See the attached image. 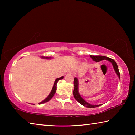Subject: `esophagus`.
<instances>
[{"mask_svg":"<svg viewBox=\"0 0 135 135\" xmlns=\"http://www.w3.org/2000/svg\"><path fill=\"white\" fill-rule=\"evenodd\" d=\"M69 74H71V75H74V72L73 71H70V72H69Z\"/></svg>","mask_w":135,"mask_h":135,"instance_id":"obj_1","label":"esophagus"}]
</instances>
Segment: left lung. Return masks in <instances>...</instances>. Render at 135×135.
I'll return each instance as SVG.
<instances>
[{
	"label": "left lung",
	"instance_id": "left-lung-1",
	"mask_svg": "<svg viewBox=\"0 0 135 135\" xmlns=\"http://www.w3.org/2000/svg\"><path fill=\"white\" fill-rule=\"evenodd\" d=\"M90 57L93 59V61H94L97 62H99L100 61L104 60V59H105V60H107L109 62H110L112 64V65H113V67L114 68V71H115L116 74L117 75V76L118 77V79H120V74L119 70H118V65L114 59L109 58L108 57L100 56V55H98V56L90 55ZM73 95H74V98L76 99V100L77 102H79V103L81 104L82 105L87 107V108H95V107H98L99 106L102 105V104H99V105L90 104L89 103H88V102H86V100L81 97V96L80 95V94L79 92V80L77 77H75L74 79V90H73Z\"/></svg>",
	"mask_w": 135,
	"mask_h": 135
}]
</instances>
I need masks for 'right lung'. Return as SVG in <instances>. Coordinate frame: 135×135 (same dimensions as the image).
Wrapping results in <instances>:
<instances>
[{"instance_id": "1", "label": "right lung", "mask_w": 135, "mask_h": 135, "mask_svg": "<svg viewBox=\"0 0 135 135\" xmlns=\"http://www.w3.org/2000/svg\"><path fill=\"white\" fill-rule=\"evenodd\" d=\"M41 58H43V59H51L52 57H45V56H41ZM64 78V77H59V78H57L55 80L54 82V86H53V88L52 89V90L51 92H50V93L49 94V95L47 96V98H46L45 99L42 100V102H40L38 103V104H44L46 103V102H48L49 100H51L52 97H54V95H55V93L56 91V85H57V83H58V81L59 80H62ZM33 105H35V104H33Z\"/></svg>"}]
</instances>
